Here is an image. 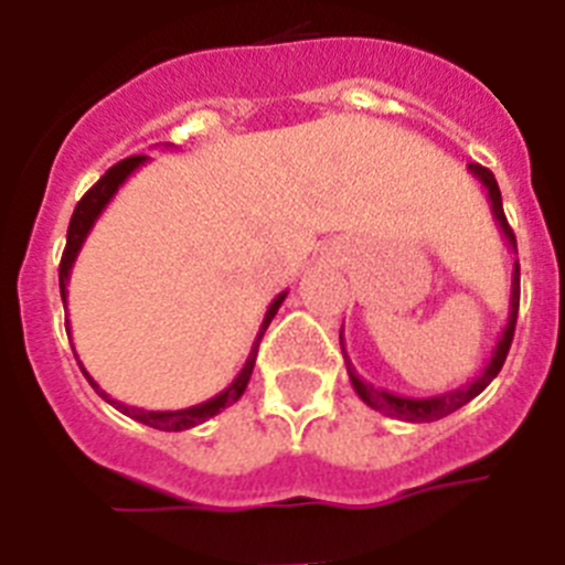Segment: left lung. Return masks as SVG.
Instances as JSON below:
<instances>
[{"mask_svg":"<svg viewBox=\"0 0 565 565\" xmlns=\"http://www.w3.org/2000/svg\"><path fill=\"white\" fill-rule=\"evenodd\" d=\"M469 172L472 178L481 181V186L487 189V198H489V206H492V217H495L498 228L501 234L507 237L509 248L518 254V243H515V234L509 228L507 223V214H503V201H501V189H498L495 174L489 172V169L478 167V163H469ZM518 306H521V266H518L515 259V271H512V297H509V317H507V326H503L501 337H498L495 348H492V356L487 359L483 364V371L478 373L476 379L463 387H456V391H447V393H438V396H427V398H413V396H398V393L391 391H382V387H373V384L364 382L362 376L356 373V367L351 364L348 353H344V339L339 333V344H342V353H344V364H348V376H351L353 391L356 396L362 398L367 407L373 411L384 413V416H393V418H402V422H413V424H422V422H438V418L450 416L456 413L458 407H463L467 402L478 396V393L487 387L492 379L501 373L503 362H507V353H509V344H512V337H515V322H518Z\"/></svg>","mask_w":565,"mask_h":565,"instance_id":"left-lung-1","label":"left lung"}]
</instances>
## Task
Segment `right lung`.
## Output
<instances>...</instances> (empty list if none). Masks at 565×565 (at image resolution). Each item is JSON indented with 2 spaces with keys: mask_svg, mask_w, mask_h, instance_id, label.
I'll return each mask as SVG.
<instances>
[{
  "mask_svg": "<svg viewBox=\"0 0 565 565\" xmlns=\"http://www.w3.org/2000/svg\"><path fill=\"white\" fill-rule=\"evenodd\" d=\"M149 158L147 154H132V158H127V161L115 163L113 169H107L104 172L102 181L96 183V186L89 189L87 194H84L82 201H78L76 212H73V217H70V228H67V246H64V254H62V266H58V288H62V302H67V282H70V271H73V263H76L78 252H82L84 239H87V234L93 232V226H96V221L102 217L104 209L109 206V201L115 198V192L124 186V181H127L129 174L135 172L138 167H143ZM288 297V291L277 294L274 297V302L268 306L266 317H263V326H259V333L257 339H254L252 344V353H248L246 364H243V371L234 376V382L228 384L226 391L217 393V396H212L209 402H201L194 404V407H183V411H143V407H129V404L118 402V398L107 396V393L102 391L96 384V379L89 376L87 371H84V364L78 362V367H82V373L87 376V382L93 384V391L98 393V396L104 398L107 404H113L115 411H121L124 416L135 418V422L147 424V427H154V430H163V433H181V430H189V427H198V424L209 422L212 416H217V413H223L228 407V404L237 402L243 393H246L248 387V379H252V371H254V362H257V348H259V339H263V333H266V328L271 326L274 313L279 311V306H282V299ZM67 337H70V322H67Z\"/></svg>",
  "mask_w": 565,
  "mask_h": 565,
  "instance_id": "obj_1",
  "label": "right lung"
}]
</instances>
